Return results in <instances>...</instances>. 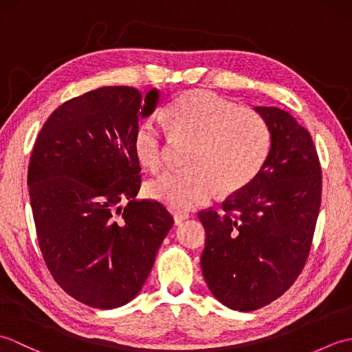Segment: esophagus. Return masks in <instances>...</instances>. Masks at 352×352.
I'll list each match as a JSON object with an SVG mask.
<instances>
[{
	"label": "esophagus",
	"instance_id": "34e87169",
	"mask_svg": "<svg viewBox=\"0 0 352 352\" xmlns=\"http://www.w3.org/2000/svg\"><path fill=\"white\" fill-rule=\"evenodd\" d=\"M188 218H189L188 213H175V214H174L175 226H180V223H183V221H186Z\"/></svg>",
	"mask_w": 352,
	"mask_h": 352
}]
</instances>
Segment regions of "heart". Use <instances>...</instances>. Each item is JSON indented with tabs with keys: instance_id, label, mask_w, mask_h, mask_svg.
Wrapping results in <instances>:
<instances>
[{
	"instance_id": "heart-1",
	"label": "heart",
	"mask_w": 352,
	"mask_h": 352,
	"mask_svg": "<svg viewBox=\"0 0 352 352\" xmlns=\"http://www.w3.org/2000/svg\"><path fill=\"white\" fill-rule=\"evenodd\" d=\"M168 119L178 138L193 140L188 169L166 172L148 186L153 198L175 210L206 204L221 189L234 193L263 169L272 134L266 119L250 107L210 91L186 92L170 104ZM134 153L151 170L166 160V138L157 118L142 121L133 138Z\"/></svg>"
}]
</instances>
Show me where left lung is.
<instances>
[{
    "label": "left lung",
    "mask_w": 352,
    "mask_h": 352,
    "mask_svg": "<svg viewBox=\"0 0 352 352\" xmlns=\"http://www.w3.org/2000/svg\"><path fill=\"white\" fill-rule=\"evenodd\" d=\"M272 134L258 175L231 193L222 210L198 213L206 228L201 269L216 300L252 311L300 276L315 234L322 170L310 133L287 111L256 107Z\"/></svg>",
    "instance_id": "8db88e82"
}]
</instances>
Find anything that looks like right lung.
Wrapping results in <instances>:
<instances>
[{
  "instance_id": "1",
  "label": "right lung",
  "mask_w": 352,
  "mask_h": 352,
  "mask_svg": "<svg viewBox=\"0 0 352 352\" xmlns=\"http://www.w3.org/2000/svg\"><path fill=\"white\" fill-rule=\"evenodd\" d=\"M157 102V89H95L58 106L34 142L27 183L42 257L58 286L89 307L131 301L174 226L159 201L136 199L133 138Z\"/></svg>"
}]
</instances>
